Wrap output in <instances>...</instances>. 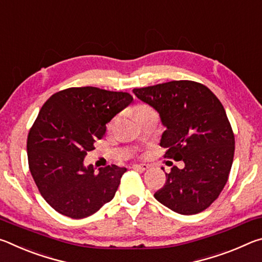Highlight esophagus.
<instances>
[{
	"label": "esophagus",
	"mask_w": 262,
	"mask_h": 262,
	"mask_svg": "<svg viewBox=\"0 0 262 262\" xmlns=\"http://www.w3.org/2000/svg\"><path fill=\"white\" fill-rule=\"evenodd\" d=\"M133 168H134V170H139V171H145L149 168V165L148 164H134V165H133Z\"/></svg>",
	"instance_id": "1"
}]
</instances>
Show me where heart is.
Listing matches in <instances>:
<instances>
[{
	"instance_id": "obj_1",
	"label": "heart",
	"mask_w": 262,
	"mask_h": 262,
	"mask_svg": "<svg viewBox=\"0 0 262 262\" xmlns=\"http://www.w3.org/2000/svg\"><path fill=\"white\" fill-rule=\"evenodd\" d=\"M149 112H152L151 107H149V106H147V105H139V106H136L134 110V117L136 119L137 117H140V115L149 113Z\"/></svg>"
}]
</instances>
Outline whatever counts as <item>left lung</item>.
Masks as SVG:
<instances>
[{"mask_svg": "<svg viewBox=\"0 0 262 262\" xmlns=\"http://www.w3.org/2000/svg\"><path fill=\"white\" fill-rule=\"evenodd\" d=\"M133 94L159 114L166 128L161 147L168 148L167 157L185 163L165 173L155 199L181 215L205 210L224 188L233 162L234 136L223 105L207 86L192 81L134 89Z\"/></svg>", "mask_w": 262, "mask_h": 262, "instance_id": "left-lung-1", "label": "left lung"}]
</instances>
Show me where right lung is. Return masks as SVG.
Returning <instances> with one entry per match:
<instances>
[{"mask_svg": "<svg viewBox=\"0 0 262 262\" xmlns=\"http://www.w3.org/2000/svg\"><path fill=\"white\" fill-rule=\"evenodd\" d=\"M132 101L127 92L83 86L56 92L43 104L26 148L32 178L53 209L84 219L114 198L127 168L108 165L95 173L84 158L103 139L106 123Z\"/></svg>", "mask_w": 262, "mask_h": 262, "instance_id": "add662e5", "label": "right lung"}]
</instances>
